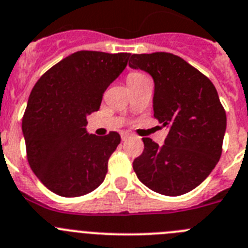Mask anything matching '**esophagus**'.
I'll return each mask as SVG.
<instances>
[{"label": "esophagus", "mask_w": 248, "mask_h": 248, "mask_svg": "<svg viewBox=\"0 0 248 248\" xmlns=\"http://www.w3.org/2000/svg\"><path fill=\"white\" fill-rule=\"evenodd\" d=\"M129 138H130V135H129V134H126V133H123L122 134V140H123V141H125V140L129 139Z\"/></svg>", "instance_id": "1"}]
</instances>
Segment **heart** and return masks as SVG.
<instances>
[{"instance_id": "b5f03b06", "label": "heart", "mask_w": 248, "mask_h": 248, "mask_svg": "<svg viewBox=\"0 0 248 248\" xmlns=\"http://www.w3.org/2000/svg\"><path fill=\"white\" fill-rule=\"evenodd\" d=\"M146 78L147 77L145 76L144 74H141V72L133 71L128 75V77H126V81H128V85H134V83H138V82H140V81H144V79H146Z\"/></svg>"}]
</instances>
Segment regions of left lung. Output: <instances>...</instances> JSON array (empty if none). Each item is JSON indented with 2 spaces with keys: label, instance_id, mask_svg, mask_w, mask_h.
I'll return each instance as SVG.
<instances>
[{
  "label": "left lung",
  "instance_id": "left-lung-1",
  "mask_svg": "<svg viewBox=\"0 0 248 248\" xmlns=\"http://www.w3.org/2000/svg\"><path fill=\"white\" fill-rule=\"evenodd\" d=\"M129 66L154 79V117L167 128L165 144L144 138L133 162L142 185L170 197L190 192L214 170L221 156L226 113L212 81L170 53L133 54Z\"/></svg>",
  "mask_w": 248,
  "mask_h": 248
}]
</instances>
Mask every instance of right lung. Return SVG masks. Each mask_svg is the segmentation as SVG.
Listing matches in <instances>:
<instances>
[{
	"mask_svg": "<svg viewBox=\"0 0 248 248\" xmlns=\"http://www.w3.org/2000/svg\"><path fill=\"white\" fill-rule=\"evenodd\" d=\"M128 60V53L77 51L45 72L31 90L22 122L27 156L35 176L55 194L81 197L106 178L120 135L88 134L87 115L98 110L103 93Z\"/></svg>",
	"mask_w": 248,
	"mask_h": 248,
	"instance_id": "obj_1",
	"label": "right lung"
}]
</instances>
